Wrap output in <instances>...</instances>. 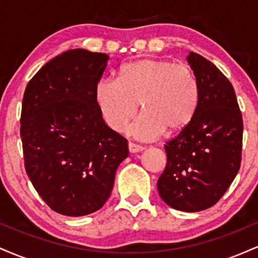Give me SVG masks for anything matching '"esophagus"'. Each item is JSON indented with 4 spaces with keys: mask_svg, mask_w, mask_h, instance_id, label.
<instances>
[{
    "mask_svg": "<svg viewBox=\"0 0 258 258\" xmlns=\"http://www.w3.org/2000/svg\"><path fill=\"white\" fill-rule=\"evenodd\" d=\"M128 149H130V153H138V152H142V150L144 149V147H142V146H139V144H136V143H132V142H130Z\"/></svg>",
    "mask_w": 258,
    "mask_h": 258,
    "instance_id": "1",
    "label": "esophagus"
}]
</instances>
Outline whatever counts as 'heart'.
Segmentation results:
<instances>
[{"label": "heart", "instance_id": "1", "mask_svg": "<svg viewBox=\"0 0 258 258\" xmlns=\"http://www.w3.org/2000/svg\"><path fill=\"white\" fill-rule=\"evenodd\" d=\"M96 98L106 123L117 132L126 128L141 104L144 115L130 131L150 141L165 130L178 131L190 122L197 110L199 86L188 65L144 58L121 68L120 80H100Z\"/></svg>", "mask_w": 258, "mask_h": 258}]
</instances>
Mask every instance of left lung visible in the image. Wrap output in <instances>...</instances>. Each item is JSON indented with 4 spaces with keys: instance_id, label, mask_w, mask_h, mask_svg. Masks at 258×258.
Masks as SVG:
<instances>
[{
    "instance_id": "8db88e82",
    "label": "left lung",
    "mask_w": 258,
    "mask_h": 258,
    "mask_svg": "<svg viewBox=\"0 0 258 258\" xmlns=\"http://www.w3.org/2000/svg\"><path fill=\"white\" fill-rule=\"evenodd\" d=\"M186 59L199 99L190 122L165 144L167 164L158 190L172 209L198 212L223 197L240 168L242 116L229 80L200 54L190 52Z\"/></svg>"
}]
</instances>
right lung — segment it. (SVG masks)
Instances as JSON below:
<instances>
[{"label": "right lung", "mask_w": 258, "mask_h": 258, "mask_svg": "<svg viewBox=\"0 0 258 258\" xmlns=\"http://www.w3.org/2000/svg\"><path fill=\"white\" fill-rule=\"evenodd\" d=\"M109 57L70 49L43 65L23 98L25 171L53 211L90 215L109 199L127 139L103 120L96 98Z\"/></svg>", "instance_id": "right-lung-1"}]
</instances>
